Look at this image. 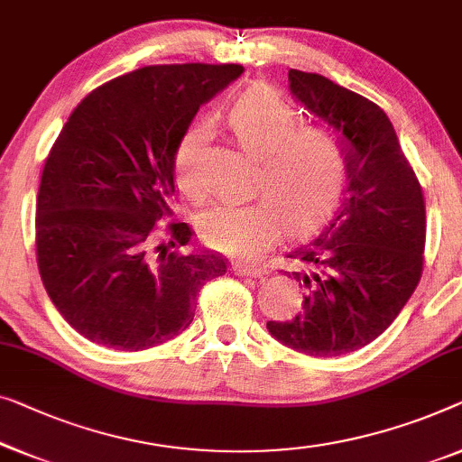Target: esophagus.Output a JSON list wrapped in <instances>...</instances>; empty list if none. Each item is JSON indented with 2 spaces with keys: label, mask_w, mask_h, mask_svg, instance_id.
Listing matches in <instances>:
<instances>
[{
  "label": "esophagus",
  "mask_w": 462,
  "mask_h": 462,
  "mask_svg": "<svg viewBox=\"0 0 462 462\" xmlns=\"http://www.w3.org/2000/svg\"><path fill=\"white\" fill-rule=\"evenodd\" d=\"M233 273L239 277H264L269 271L256 263H233Z\"/></svg>",
  "instance_id": "34e87169"
}]
</instances>
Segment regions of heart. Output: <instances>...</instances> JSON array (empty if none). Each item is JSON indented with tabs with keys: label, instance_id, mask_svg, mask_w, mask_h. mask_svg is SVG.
I'll return each mask as SVG.
<instances>
[{
	"label": "heart",
	"instance_id": "1",
	"mask_svg": "<svg viewBox=\"0 0 462 462\" xmlns=\"http://www.w3.org/2000/svg\"><path fill=\"white\" fill-rule=\"evenodd\" d=\"M226 120L242 148L258 156L256 187L271 199L212 206L199 218V236L215 250L247 256L275 239L277 212L283 223L300 225L329 204L344 177V152L325 126L296 125V112L269 87L242 93ZM204 142L206 131L193 126L177 145V181L189 196L202 193Z\"/></svg>",
	"mask_w": 462,
	"mask_h": 462
}]
</instances>
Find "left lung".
Segmentation results:
<instances>
[{"label":"left lung","mask_w":462,"mask_h":462,"mask_svg":"<svg viewBox=\"0 0 462 462\" xmlns=\"http://www.w3.org/2000/svg\"><path fill=\"white\" fill-rule=\"evenodd\" d=\"M290 93L344 152L346 185L319 236L291 247L304 310L266 329L291 350L331 358L379 337L423 271L425 202L383 110L329 79L290 70Z\"/></svg>","instance_id":"1"}]
</instances>
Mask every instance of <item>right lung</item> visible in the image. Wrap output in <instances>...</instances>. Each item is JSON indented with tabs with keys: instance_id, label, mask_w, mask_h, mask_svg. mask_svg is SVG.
Returning a JSON list of instances; mask_svg holds the SVG:
<instances>
[{
	"instance_id": "1",
	"label": "right lung",
	"mask_w": 462,
	"mask_h": 462,
	"mask_svg": "<svg viewBox=\"0 0 462 462\" xmlns=\"http://www.w3.org/2000/svg\"><path fill=\"white\" fill-rule=\"evenodd\" d=\"M239 64L145 66L91 91L45 162L37 198V263L50 300L93 344L137 352L193 320L198 291L226 273L172 223L177 145L199 106L242 77Z\"/></svg>"
}]
</instances>
